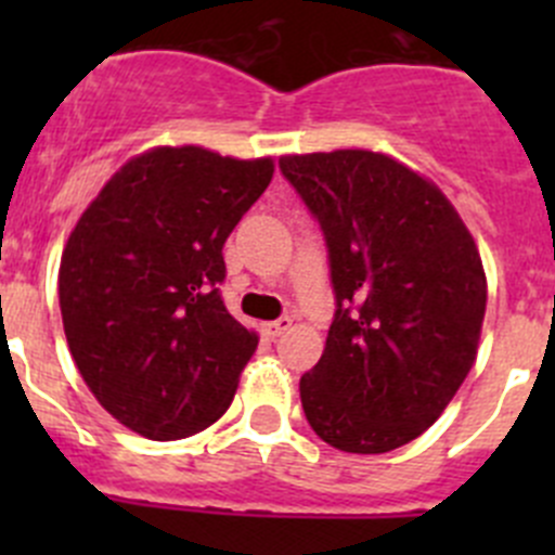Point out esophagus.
I'll use <instances>...</instances> for the list:
<instances>
[{
	"label": "esophagus",
	"mask_w": 555,
	"mask_h": 555,
	"mask_svg": "<svg viewBox=\"0 0 555 555\" xmlns=\"http://www.w3.org/2000/svg\"><path fill=\"white\" fill-rule=\"evenodd\" d=\"M289 327H293V319H289V317H279L276 322H266V324H262L266 335H271V338H279V335L287 333Z\"/></svg>",
	"instance_id": "obj_1"
}]
</instances>
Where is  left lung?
I'll return each mask as SVG.
<instances>
[{
  "label": "left lung",
  "mask_w": 555,
  "mask_h": 555,
  "mask_svg": "<svg viewBox=\"0 0 555 555\" xmlns=\"http://www.w3.org/2000/svg\"><path fill=\"white\" fill-rule=\"evenodd\" d=\"M284 179L324 233L335 317L300 378L311 429L338 451L411 443L478 354L486 273L451 201L371 150L284 155Z\"/></svg>",
  "instance_id": "8db88e82"
}]
</instances>
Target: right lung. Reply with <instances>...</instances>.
<instances>
[{
	"instance_id": "1",
	"label": "right lung",
	"mask_w": 555,
	"mask_h": 555,
	"mask_svg": "<svg viewBox=\"0 0 555 555\" xmlns=\"http://www.w3.org/2000/svg\"><path fill=\"white\" fill-rule=\"evenodd\" d=\"M273 160L155 147L128 160L66 242L59 304L82 382L133 433L179 440L215 424L257 335L222 304V246Z\"/></svg>"
}]
</instances>
